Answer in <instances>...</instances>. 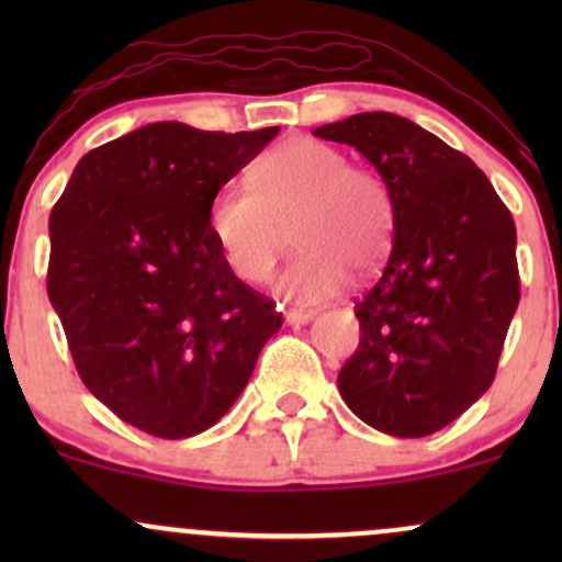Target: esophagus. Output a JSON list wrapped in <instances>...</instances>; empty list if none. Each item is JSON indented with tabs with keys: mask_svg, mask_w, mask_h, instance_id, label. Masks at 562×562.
I'll list each match as a JSON object with an SVG mask.
<instances>
[{
	"mask_svg": "<svg viewBox=\"0 0 562 562\" xmlns=\"http://www.w3.org/2000/svg\"><path fill=\"white\" fill-rule=\"evenodd\" d=\"M312 319H314L312 308H288V312H285V322H288V325H293V327L306 325V322H312Z\"/></svg>",
	"mask_w": 562,
	"mask_h": 562,
	"instance_id": "obj_1",
	"label": "esophagus"
}]
</instances>
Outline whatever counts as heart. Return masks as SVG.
Wrapping results in <instances>:
<instances>
[{
  "label": "heart",
  "instance_id": "b5f03b06",
  "mask_svg": "<svg viewBox=\"0 0 562 562\" xmlns=\"http://www.w3.org/2000/svg\"><path fill=\"white\" fill-rule=\"evenodd\" d=\"M209 235L243 282L272 274L285 232L301 250L274 290L295 303H319L385 259L393 237V198L378 171L348 164L340 147L288 137L250 169V190L227 184L211 198Z\"/></svg>",
  "mask_w": 562,
  "mask_h": 562
}]
</instances>
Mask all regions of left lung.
<instances>
[{"label": "left lung", "mask_w": 562, "mask_h": 562, "mask_svg": "<svg viewBox=\"0 0 562 562\" xmlns=\"http://www.w3.org/2000/svg\"><path fill=\"white\" fill-rule=\"evenodd\" d=\"M314 134L357 147L393 198V248L353 306L340 396L375 430L430 436L494 383L520 301L515 222L473 160L409 119L357 113Z\"/></svg>", "instance_id": "left-lung-1"}]
</instances>
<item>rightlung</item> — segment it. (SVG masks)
Masks as SVG:
<instances>
[{
	"instance_id": "right-lung-1",
	"label": "right lung",
	"mask_w": 562,
	"mask_h": 562,
	"mask_svg": "<svg viewBox=\"0 0 562 562\" xmlns=\"http://www.w3.org/2000/svg\"><path fill=\"white\" fill-rule=\"evenodd\" d=\"M277 132L147 124L89 150L49 214L47 293L79 378L145 434L190 438L222 420L282 327L205 224Z\"/></svg>"
}]
</instances>
